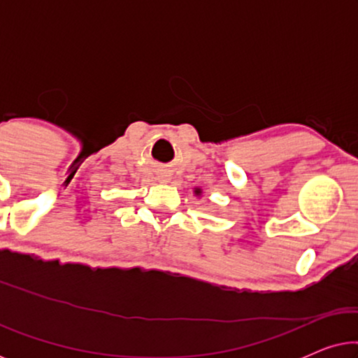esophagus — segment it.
Here are the masks:
<instances>
[{
	"label": "esophagus",
	"instance_id": "1",
	"mask_svg": "<svg viewBox=\"0 0 358 358\" xmlns=\"http://www.w3.org/2000/svg\"><path fill=\"white\" fill-rule=\"evenodd\" d=\"M161 180H166V178H161Z\"/></svg>",
	"mask_w": 358,
	"mask_h": 358
}]
</instances>
